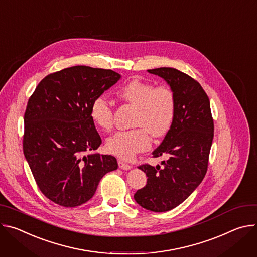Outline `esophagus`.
Masks as SVG:
<instances>
[{
  "label": "esophagus",
  "instance_id": "esophagus-1",
  "mask_svg": "<svg viewBox=\"0 0 257 257\" xmlns=\"http://www.w3.org/2000/svg\"><path fill=\"white\" fill-rule=\"evenodd\" d=\"M118 166L121 168V169H124V170H127V169H131L132 168V165L122 161V160H118Z\"/></svg>",
  "mask_w": 257,
  "mask_h": 257
}]
</instances>
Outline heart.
I'll return each instance as SVG.
<instances>
[{
    "label": "heart",
    "mask_w": 257,
    "mask_h": 257,
    "mask_svg": "<svg viewBox=\"0 0 257 257\" xmlns=\"http://www.w3.org/2000/svg\"><path fill=\"white\" fill-rule=\"evenodd\" d=\"M119 99L137 107L130 131L118 132L108 139L106 149L121 159H131L151 146V135L163 137L172 127L177 111V98L174 90L166 84L155 87L152 82L134 78L116 91ZM90 116L104 132L113 128L112 104L104 97L93 100Z\"/></svg>",
    "instance_id": "b5f03b06"
}]
</instances>
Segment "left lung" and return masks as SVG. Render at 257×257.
<instances>
[{"mask_svg": "<svg viewBox=\"0 0 257 257\" xmlns=\"http://www.w3.org/2000/svg\"><path fill=\"white\" fill-rule=\"evenodd\" d=\"M164 78L177 98L172 127L153 157L166 156L160 165L139 166L148 177L136 192V202L147 210L164 212L179 206L204 179L213 140V118L207 94L196 79L170 67L149 69Z\"/></svg>", "mask_w": 257, "mask_h": 257, "instance_id": "1", "label": "left lung"}]
</instances>
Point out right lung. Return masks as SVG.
<instances>
[{
  "label": "right lung",
  "instance_id": "1",
  "mask_svg": "<svg viewBox=\"0 0 257 257\" xmlns=\"http://www.w3.org/2000/svg\"><path fill=\"white\" fill-rule=\"evenodd\" d=\"M119 78L110 69L72 66L48 74L28 99L23 153L39 189L54 203H85L101 179L117 169L114 156L84 153L102 143L91 104Z\"/></svg>",
  "mask_w": 257,
  "mask_h": 257
}]
</instances>
